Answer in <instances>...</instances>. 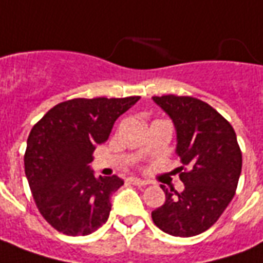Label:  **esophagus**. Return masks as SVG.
Masks as SVG:
<instances>
[{
  "label": "esophagus",
  "mask_w": 263,
  "mask_h": 263,
  "mask_svg": "<svg viewBox=\"0 0 263 263\" xmlns=\"http://www.w3.org/2000/svg\"><path fill=\"white\" fill-rule=\"evenodd\" d=\"M132 185H137V186H146L148 185V181H145V179H139V178H129L128 179Z\"/></svg>",
  "instance_id": "1"
}]
</instances>
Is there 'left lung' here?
I'll return each instance as SVG.
<instances>
[{
	"label": "left lung",
	"mask_w": 263,
	"mask_h": 263,
	"mask_svg": "<svg viewBox=\"0 0 263 263\" xmlns=\"http://www.w3.org/2000/svg\"><path fill=\"white\" fill-rule=\"evenodd\" d=\"M152 100L172 119L175 152L188 168L179 174L185 186L182 192L161 185L165 203L152 211V221L165 234L195 236L212 227L234 198L242 170L236 134L203 101L176 95Z\"/></svg>",
	"instance_id": "obj_1"
}]
</instances>
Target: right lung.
Returning <instances> with one entry per match:
<instances>
[{"label": "right lung", "mask_w": 263, "mask_h": 263, "mask_svg": "<svg viewBox=\"0 0 263 263\" xmlns=\"http://www.w3.org/2000/svg\"><path fill=\"white\" fill-rule=\"evenodd\" d=\"M139 97L75 98L45 114L29 132L25 175L36 208L58 232L89 235L108 221L117 175L95 178L92 154L108 141L115 121Z\"/></svg>", "instance_id": "add662e5"}]
</instances>
